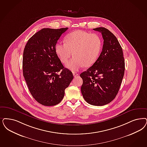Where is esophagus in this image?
<instances>
[{
	"label": "esophagus",
	"mask_w": 147,
	"mask_h": 147,
	"mask_svg": "<svg viewBox=\"0 0 147 147\" xmlns=\"http://www.w3.org/2000/svg\"><path fill=\"white\" fill-rule=\"evenodd\" d=\"M73 76H74V77H76V76H78L79 75L76 72H73Z\"/></svg>",
	"instance_id": "esophagus-1"
}]
</instances>
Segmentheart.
<instances>
[{
    "label": "heart",
    "mask_w": 147,
    "mask_h": 147,
    "mask_svg": "<svg viewBox=\"0 0 147 147\" xmlns=\"http://www.w3.org/2000/svg\"><path fill=\"white\" fill-rule=\"evenodd\" d=\"M65 40L66 43H56V53L62 63L67 62L72 54L74 56L66 65L67 68L73 71L84 66H92L100 54L102 40L96 33L75 31L66 36Z\"/></svg>",
    "instance_id": "obj_1"
}]
</instances>
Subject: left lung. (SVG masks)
I'll return each instance as SVG.
<instances>
[{
  "label": "left lung",
  "mask_w": 147,
  "mask_h": 147,
  "mask_svg": "<svg viewBox=\"0 0 147 147\" xmlns=\"http://www.w3.org/2000/svg\"><path fill=\"white\" fill-rule=\"evenodd\" d=\"M101 32L102 51L96 62L80 74L81 93L85 101L102 106L112 101L118 92L125 71L123 50L116 36L105 28L93 29Z\"/></svg>",
  "instance_id": "obj_1"
}]
</instances>
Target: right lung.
Returning <instances> with one entry per match:
<instances>
[{
	"label": "right lung",
	"mask_w": 147,
	"mask_h": 147,
	"mask_svg": "<svg viewBox=\"0 0 147 147\" xmlns=\"http://www.w3.org/2000/svg\"><path fill=\"white\" fill-rule=\"evenodd\" d=\"M68 28H43L28 40L23 57V73L32 96L45 106L61 102L73 79L55 51V45Z\"/></svg>",
	"instance_id": "add662e5"
}]
</instances>
